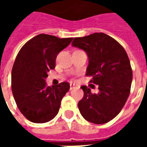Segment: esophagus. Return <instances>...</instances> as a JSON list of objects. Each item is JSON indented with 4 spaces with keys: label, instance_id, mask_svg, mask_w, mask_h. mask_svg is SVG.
<instances>
[{
    "label": "esophagus",
    "instance_id": "34e87169",
    "mask_svg": "<svg viewBox=\"0 0 147 147\" xmlns=\"http://www.w3.org/2000/svg\"><path fill=\"white\" fill-rule=\"evenodd\" d=\"M76 86L75 84H71L70 85V90L74 89V88H76Z\"/></svg>",
    "mask_w": 147,
    "mask_h": 147
}]
</instances>
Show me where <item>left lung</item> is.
Returning <instances> with one entry per match:
<instances>
[{
    "instance_id": "obj_1",
    "label": "left lung",
    "mask_w": 147,
    "mask_h": 147,
    "mask_svg": "<svg viewBox=\"0 0 147 147\" xmlns=\"http://www.w3.org/2000/svg\"><path fill=\"white\" fill-rule=\"evenodd\" d=\"M71 45L86 53V76H92L90 82L99 89L98 94H92L86 86H81L84 95L78 103L80 113L91 123H107L119 114L130 94L132 69L129 58L119 42L104 33L75 38Z\"/></svg>"
}]
</instances>
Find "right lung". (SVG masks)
Masks as SVG:
<instances>
[{
    "instance_id": "1",
    "label": "right lung",
    "mask_w": 147,
    "mask_h": 147,
    "mask_svg": "<svg viewBox=\"0 0 147 147\" xmlns=\"http://www.w3.org/2000/svg\"><path fill=\"white\" fill-rule=\"evenodd\" d=\"M72 38L40 34L26 42L18 53L11 71V90L21 113L31 122L42 123L53 120L61 100L70 88L67 82L47 86V72L56 66L57 54Z\"/></svg>"
}]
</instances>
